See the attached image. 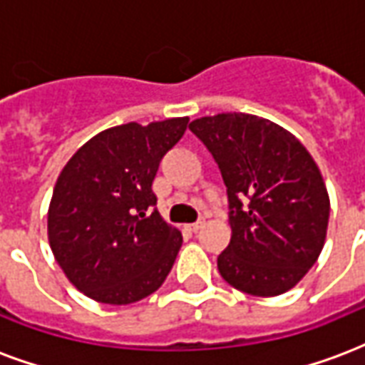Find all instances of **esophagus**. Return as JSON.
I'll use <instances>...</instances> for the list:
<instances>
[{
  "label": "esophagus",
  "mask_w": 365,
  "mask_h": 365,
  "mask_svg": "<svg viewBox=\"0 0 365 365\" xmlns=\"http://www.w3.org/2000/svg\"><path fill=\"white\" fill-rule=\"evenodd\" d=\"M203 225H205V221H197V222H191V225H187V229L191 230V232H197L199 229H201V227H203Z\"/></svg>",
  "instance_id": "34e87169"
}]
</instances>
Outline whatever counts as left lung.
<instances>
[{"label": "left lung", "instance_id": "obj_1", "mask_svg": "<svg viewBox=\"0 0 365 365\" xmlns=\"http://www.w3.org/2000/svg\"><path fill=\"white\" fill-rule=\"evenodd\" d=\"M190 128L229 191L232 237L217 258L222 279L256 297L295 287L321 256L329 229V191L313 156L287 128L258 115L219 113Z\"/></svg>", "mask_w": 365, "mask_h": 365}]
</instances>
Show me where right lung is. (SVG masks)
Here are the masks:
<instances>
[{"label":"right lung","mask_w":365,"mask_h":365,"mask_svg":"<svg viewBox=\"0 0 365 365\" xmlns=\"http://www.w3.org/2000/svg\"><path fill=\"white\" fill-rule=\"evenodd\" d=\"M190 117L105 128L62 168L51 205L48 242L70 283L105 305H130L164 283L183 238L152 191L160 160Z\"/></svg>","instance_id":"1"}]
</instances>
